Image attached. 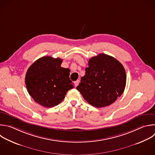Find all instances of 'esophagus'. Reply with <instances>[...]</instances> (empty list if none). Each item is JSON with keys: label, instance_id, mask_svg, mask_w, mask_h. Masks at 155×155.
<instances>
[{"label": "esophagus", "instance_id": "34e87169", "mask_svg": "<svg viewBox=\"0 0 155 155\" xmlns=\"http://www.w3.org/2000/svg\"><path fill=\"white\" fill-rule=\"evenodd\" d=\"M79 83H80V80H77V81H75V83H75V87H76V86H77L78 85Z\"/></svg>", "mask_w": 155, "mask_h": 155}]
</instances>
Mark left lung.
I'll return each mask as SVG.
<instances>
[{
  "instance_id": "8db88e82",
  "label": "left lung",
  "mask_w": 155,
  "mask_h": 155,
  "mask_svg": "<svg viewBox=\"0 0 155 155\" xmlns=\"http://www.w3.org/2000/svg\"><path fill=\"white\" fill-rule=\"evenodd\" d=\"M88 66L77 89L93 107L111 105L123 94L126 86L123 65L113 57L101 54L92 57Z\"/></svg>"
}]
</instances>
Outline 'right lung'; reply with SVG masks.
<instances>
[{
    "mask_svg": "<svg viewBox=\"0 0 155 155\" xmlns=\"http://www.w3.org/2000/svg\"><path fill=\"white\" fill-rule=\"evenodd\" d=\"M63 60L43 57L33 63L25 75L27 89L38 104L45 108L58 105L74 88L70 69L61 66Z\"/></svg>",
    "mask_w": 155,
    "mask_h": 155,
    "instance_id": "right-lung-1",
    "label": "right lung"
}]
</instances>
